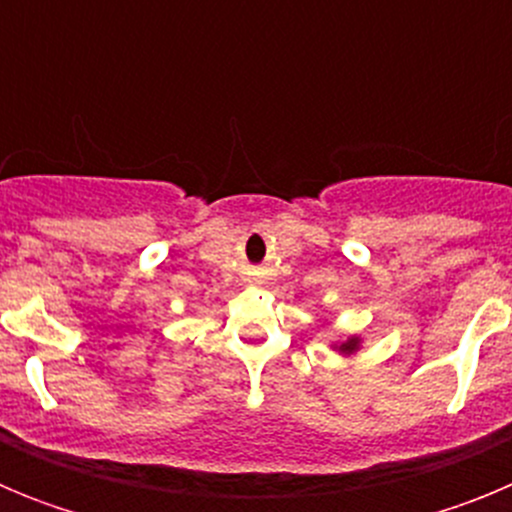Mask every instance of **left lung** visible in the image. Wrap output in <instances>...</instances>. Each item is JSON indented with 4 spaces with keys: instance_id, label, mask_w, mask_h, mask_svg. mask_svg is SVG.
Masks as SVG:
<instances>
[{
    "instance_id": "obj_1",
    "label": "left lung",
    "mask_w": 512,
    "mask_h": 512,
    "mask_svg": "<svg viewBox=\"0 0 512 512\" xmlns=\"http://www.w3.org/2000/svg\"><path fill=\"white\" fill-rule=\"evenodd\" d=\"M359 346H361V341L359 338H348V341H343L341 346H336L338 351H341V354H356V351H359Z\"/></svg>"
}]
</instances>
